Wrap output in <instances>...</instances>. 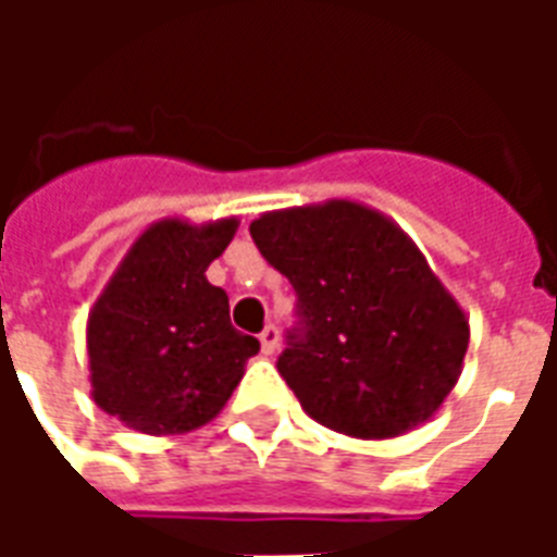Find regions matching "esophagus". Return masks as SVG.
<instances>
[{
    "label": "esophagus",
    "mask_w": 557,
    "mask_h": 557,
    "mask_svg": "<svg viewBox=\"0 0 557 557\" xmlns=\"http://www.w3.org/2000/svg\"><path fill=\"white\" fill-rule=\"evenodd\" d=\"M259 343H262V355H274L280 349V334L274 325L262 327V334H259Z\"/></svg>",
    "instance_id": "34e87169"
}]
</instances>
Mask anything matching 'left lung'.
Returning a JSON list of instances; mask_svg holds the SVG:
<instances>
[{
  "label": "left lung",
  "instance_id": "8db88e82",
  "mask_svg": "<svg viewBox=\"0 0 557 557\" xmlns=\"http://www.w3.org/2000/svg\"><path fill=\"white\" fill-rule=\"evenodd\" d=\"M250 235L298 292L301 331L277 370L310 418L382 442L442 409L471 327L394 220L355 199H325L265 211Z\"/></svg>",
  "mask_w": 557,
  "mask_h": 557
}]
</instances>
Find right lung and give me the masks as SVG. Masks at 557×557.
Instances as JSON below:
<instances>
[{
  "label": "right lung",
  "instance_id": "right-lung-1",
  "mask_svg": "<svg viewBox=\"0 0 557 557\" xmlns=\"http://www.w3.org/2000/svg\"><path fill=\"white\" fill-rule=\"evenodd\" d=\"M235 232L238 218H163L134 238L86 322L98 409L146 435H184L223 411L259 351L206 277Z\"/></svg>",
  "mask_w": 557,
  "mask_h": 557
}]
</instances>
